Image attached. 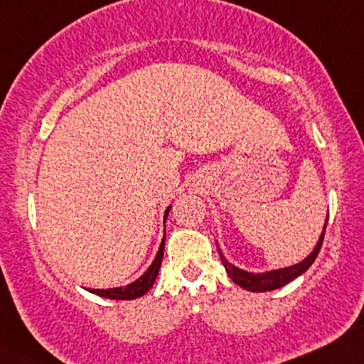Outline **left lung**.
Masks as SVG:
<instances>
[{
	"label": "left lung",
	"instance_id": "left-lung-1",
	"mask_svg": "<svg viewBox=\"0 0 364 364\" xmlns=\"http://www.w3.org/2000/svg\"><path fill=\"white\" fill-rule=\"evenodd\" d=\"M326 221H328V214H326ZM325 230H326V223H325V226H323L321 237L318 238V243L314 245L313 252L307 255L306 259H302L301 262H297V264H294V266L264 271V273H252V271H245V269H242V267L231 264V262L225 257V254L221 252V249H219L218 242H215V245H218L219 257H221V262H223V266H225L226 273L230 274V278L233 279L237 285H240L242 289L249 290V292H271V290H277V289H279V287L287 285V283H290L292 279L301 277L302 273H306V271L309 269L311 264L314 262V259L318 257L319 249H321L323 237H325Z\"/></svg>",
	"mask_w": 364,
	"mask_h": 364
}]
</instances>
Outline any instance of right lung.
I'll return each instance as SVG.
<instances>
[{
	"label": "right lung",
	"mask_w": 364,
	"mask_h": 364,
	"mask_svg": "<svg viewBox=\"0 0 364 364\" xmlns=\"http://www.w3.org/2000/svg\"><path fill=\"white\" fill-rule=\"evenodd\" d=\"M171 205L166 209V214H164V226H166L167 214H169ZM166 231V230H164ZM164 245H166V233H164V238L161 242V247H159V252L155 255L154 262L149 266V269L141 274L138 279H134L133 283L124 287H115V289H86L87 292L100 295V297L105 299H114V301H133V299L141 297L151 289V285L155 283V278H157L159 269H161L162 257H164Z\"/></svg>",
	"instance_id": "add662e5"
}]
</instances>
